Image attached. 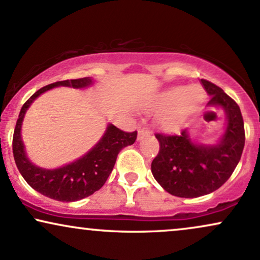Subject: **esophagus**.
Listing matches in <instances>:
<instances>
[{
    "instance_id": "1",
    "label": "esophagus",
    "mask_w": 260,
    "mask_h": 260,
    "mask_svg": "<svg viewBox=\"0 0 260 260\" xmlns=\"http://www.w3.org/2000/svg\"><path fill=\"white\" fill-rule=\"evenodd\" d=\"M148 133H149V129H148V128H145V127H140L139 129H138V139H142L143 137L147 136Z\"/></svg>"
}]
</instances>
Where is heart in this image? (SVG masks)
Instances as JSON below:
<instances>
[{"label":"heart","mask_w":260,"mask_h":260,"mask_svg":"<svg viewBox=\"0 0 260 260\" xmlns=\"http://www.w3.org/2000/svg\"><path fill=\"white\" fill-rule=\"evenodd\" d=\"M203 96L204 95L201 89L196 86H192V88L174 86L164 91L156 98L154 107L160 111H168L169 109H171L172 111L165 112L160 116V126L165 131H175L181 118L199 106Z\"/></svg>","instance_id":"heart-1"}]
</instances>
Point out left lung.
I'll list each match as a JSON object with an SVG mask.
<instances>
[{"label":"left lung","instance_id":"left-lung-1","mask_svg":"<svg viewBox=\"0 0 260 260\" xmlns=\"http://www.w3.org/2000/svg\"><path fill=\"white\" fill-rule=\"evenodd\" d=\"M202 84L210 95L208 106L222 107L228 116L220 142L196 144L186 129L181 134H155L160 150L151 162V172L166 192L181 198H197L219 189L235 171L246 140L240 106L209 80L202 79Z\"/></svg>","mask_w":260,"mask_h":260}]
</instances>
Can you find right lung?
Segmentation results:
<instances>
[{"mask_svg": "<svg viewBox=\"0 0 260 260\" xmlns=\"http://www.w3.org/2000/svg\"><path fill=\"white\" fill-rule=\"evenodd\" d=\"M91 83V78L85 77V78L61 80L43 86L35 94H32L22 106L14 128L12 147H13L14 161L20 175L31 188L55 201H80L99 190L112 172L121 149L127 145H132L137 139V131L131 133L123 132L120 128L110 124L103 138L89 153L68 165L55 170H46L38 168L29 161L20 137V128L26 110L31 105L32 101L39 95L55 86H72L78 89L85 88Z\"/></svg>", "mask_w": 260, "mask_h": 260, "instance_id": "right-lung-1", "label": "right lung"}]
</instances>
